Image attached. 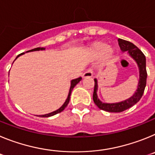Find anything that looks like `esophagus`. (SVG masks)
Wrapping results in <instances>:
<instances>
[{
  "instance_id": "34e87169",
  "label": "esophagus",
  "mask_w": 155,
  "mask_h": 155,
  "mask_svg": "<svg viewBox=\"0 0 155 155\" xmlns=\"http://www.w3.org/2000/svg\"><path fill=\"white\" fill-rule=\"evenodd\" d=\"M83 78H92L93 77V71L91 69H88L83 74Z\"/></svg>"
}]
</instances>
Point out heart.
I'll return each mask as SVG.
<instances>
[{"mask_svg": "<svg viewBox=\"0 0 155 155\" xmlns=\"http://www.w3.org/2000/svg\"><path fill=\"white\" fill-rule=\"evenodd\" d=\"M90 52L92 55L95 57H101L105 53L106 59H111L113 57L114 51L109 45L105 42H96L90 48Z\"/></svg>", "mask_w": 155, "mask_h": 155, "instance_id": "heart-1", "label": "heart"}]
</instances>
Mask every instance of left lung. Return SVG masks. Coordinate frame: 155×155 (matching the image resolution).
I'll list each match as a JSON object with an SVG mask.
<instances>
[{"label": "left lung", "mask_w": 155, "mask_h": 155, "mask_svg": "<svg viewBox=\"0 0 155 155\" xmlns=\"http://www.w3.org/2000/svg\"><path fill=\"white\" fill-rule=\"evenodd\" d=\"M119 46L120 50L123 52H127L128 55L134 59L137 63L139 69V81H138L137 88L136 91L127 99L116 103H105L100 101L98 98L97 91H98V81L94 78V87L93 93V101L94 104L102 110L109 112V113H121L123 111L127 110L129 108L132 107L137 102L140 101L144 91L146 83H147V71H146V58L143 53L132 42L126 41L124 39H119Z\"/></svg>", "instance_id": "left-lung-1"}]
</instances>
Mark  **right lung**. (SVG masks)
<instances>
[{"label": "right lung", "instance_id": "obj_1", "mask_svg": "<svg viewBox=\"0 0 155 155\" xmlns=\"http://www.w3.org/2000/svg\"><path fill=\"white\" fill-rule=\"evenodd\" d=\"M45 49L46 48H43V47H38V48H35V49H32V50H28V51H27L26 53H28V52H33V51H39V50H45ZM25 53H21V54H19L18 56L17 57L15 58L16 59L18 58V57H20L21 55H23ZM81 77H80V78H75V79H73V80H71V87H70V90H69V93H68V98H67V99H66L65 102H64V104H63V105L61 106V108H59L58 109H57V110L53 111V112H52V113H47V114H45V115H39V116H40V117H50V116H54V115L57 114V113H61L63 110H64V109H65L66 107H67V105H68V103H69L70 102V98H71V91H72V90H73L74 87L76 86L77 84H78L79 82L81 81Z\"/></svg>", "mask_w": 155, "mask_h": 155}]
</instances>
